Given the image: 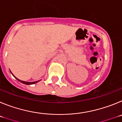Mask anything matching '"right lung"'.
Instances as JSON below:
<instances>
[{
    "mask_svg": "<svg viewBox=\"0 0 122 122\" xmlns=\"http://www.w3.org/2000/svg\"><path fill=\"white\" fill-rule=\"evenodd\" d=\"M16 79H18L19 81L21 82L22 83H23V84H26V85H30V84H35V83L38 82V81H35V82H25V81H21L19 80V79H18L16 78Z\"/></svg>",
    "mask_w": 122,
    "mask_h": 122,
    "instance_id": "obj_1",
    "label": "right lung"
}]
</instances>
